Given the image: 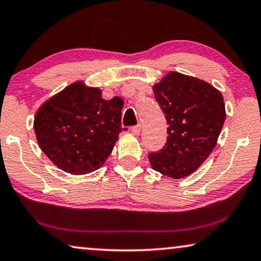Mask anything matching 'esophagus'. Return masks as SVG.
<instances>
[{
	"label": "esophagus",
	"instance_id": "esophagus-1",
	"mask_svg": "<svg viewBox=\"0 0 261 261\" xmlns=\"http://www.w3.org/2000/svg\"><path fill=\"white\" fill-rule=\"evenodd\" d=\"M131 133H133L134 135H140L141 125H135V126H131Z\"/></svg>",
	"mask_w": 261,
	"mask_h": 261
}]
</instances>
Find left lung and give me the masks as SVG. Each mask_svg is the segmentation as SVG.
Segmentation results:
<instances>
[{
    "label": "left lung",
    "instance_id": "8db88e82",
    "mask_svg": "<svg viewBox=\"0 0 261 261\" xmlns=\"http://www.w3.org/2000/svg\"><path fill=\"white\" fill-rule=\"evenodd\" d=\"M167 124L162 149L150 151L156 172L174 179L192 174L214 150L225 120L223 96L200 80L172 71L154 86Z\"/></svg>",
    "mask_w": 261,
    "mask_h": 261
}]
</instances>
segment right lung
Returning <instances> with one entry per match:
<instances>
[{
    "label": "right lung",
    "mask_w": 261,
    "mask_h": 261,
    "mask_svg": "<svg viewBox=\"0 0 261 261\" xmlns=\"http://www.w3.org/2000/svg\"><path fill=\"white\" fill-rule=\"evenodd\" d=\"M123 100L101 98L98 88L76 82L52 96L34 119L38 143L62 171L86 174L112 152L121 130Z\"/></svg>",
    "instance_id": "add662e5"
}]
</instances>
